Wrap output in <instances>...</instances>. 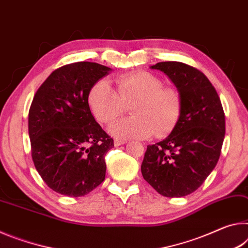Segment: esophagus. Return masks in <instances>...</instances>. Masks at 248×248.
<instances>
[{
	"label": "esophagus",
	"mask_w": 248,
	"mask_h": 248,
	"mask_svg": "<svg viewBox=\"0 0 248 248\" xmlns=\"http://www.w3.org/2000/svg\"><path fill=\"white\" fill-rule=\"evenodd\" d=\"M124 144H126V141H125V140H114V146H115V147H117V146H121V145H124Z\"/></svg>",
	"instance_id": "1"
}]
</instances>
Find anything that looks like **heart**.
I'll return each instance as SVG.
<instances>
[{
	"instance_id": "1",
	"label": "heart",
	"mask_w": 248,
	"mask_h": 248,
	"mask_svg": "<svg viewBox=\"0 0 248 248\" xmlns=\"http://www.w3.org/2000/svg\"><path fill=\"white\" fill-rule=\"evenodd\" d=\"M116 91L101 80L91 88L88 102L95 119L108 124L132 105L133 116L109 125L108 132L119 140H145L164 137L172 131L180 114V95L176 89L164 87L157 76L147 71H133L115 80Z\"/></svg>"
}]
</instances>
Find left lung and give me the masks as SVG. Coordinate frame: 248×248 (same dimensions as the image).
Wrapping results in <instances>:
<instances>
[{"label": "left lung", "instance_id": "1", "mask_svg": "<svg viewBox=\"0 0 248 248\" xmlns=\"http://www.w3.org/2000/svg\"><path fill=\"white\" fill-rule=\"evenodd\" d=\"M180 95V114L171 133L148 145L141 162L144 179L161 196H188L216 168L225 135L221 100L200 70L178 62H158Z\"/></svg>", "mask_w": 248, "mask_h": 248}]
</instances>
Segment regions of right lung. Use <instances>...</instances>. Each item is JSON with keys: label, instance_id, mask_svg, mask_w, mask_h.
I'll return each mask as SVG.
<instances>
[{"label": "right lung", "instance_id": "1", "mask_svg": "<svg viewBox=\"0 0 248 248\" xmlns=\"http://www.w3.org/2000/svg\"><path fill=\"white\" fill-rule=\"evenodd\" d=\"M111 71L95 62L66 64L36 92L28 114L31 157L57 193L83 197L105 179L104 156L114 143L93 117L88 95Z\"/></svg>", "mask_w": 248, "mask_h": 248}]
</instances>
